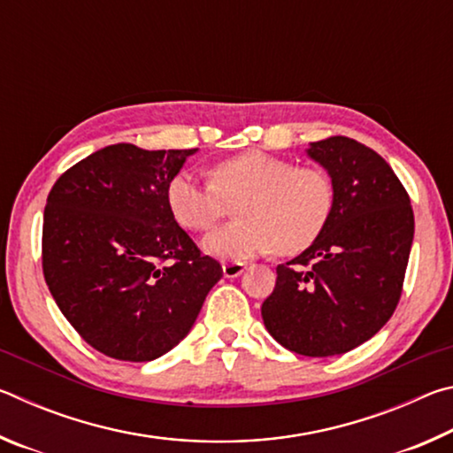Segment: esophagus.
Masks as SVG:
<instances>
[{
    "label": "esophagus",
    "mask_w": 453,
    "mask_h": 453,
    "mask_svg": "<svg viewBox=\"0 0 453 453\" xmlns=\"http://www.w3.org/2000/svg\"><path fill=\"white\" fill-rule=\"evenodd\" d=\"M221 270H224L226 278H237V275H242L245 272V264L243 262H226L221 265Z\"/></svg>",
    "instance_id": "1"
}]
</instances>
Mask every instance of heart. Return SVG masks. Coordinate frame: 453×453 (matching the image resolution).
<instances>
[{"label": "heart", "mask_w": 453, "mask_h": 453, "mask_svg": "<svg viewBox=\"0 0 453 453\" xmlns=\"http://www.w3.org/2000/svg\"><path fill=\"white\" fill-rule=\"evenodd\" d=\"M237 218L203 240L218 257H251L275 250L296 256L324 232L334 208V186L319 167H296L264 151H245L219 162L211 181L181 172L167 186V205L180 226L210 232L240 202Z\"/></svg>", "instance_id": "obj_1"}]
</instances>
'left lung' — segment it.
<instances>
[{
  "instance_id": "8db88e82",
  "label": "left lung",
  "mask_w": 453,
  "mask_h": 453,
  "mask_svg": "<svg viewBox=\"0 0 453 453\" xmlns=\"http://www.w3.org/2000/svg\"><path fill=\"white\" fill-rule=\"evenodd\" d=\"M308 157L327 172L334 208L324 232L278 265L262 305L283 348L329 357L362 346L392 318L413 242L410 196L380 153L343 135L311 142Z\"/></svg>"
}]
</instances>
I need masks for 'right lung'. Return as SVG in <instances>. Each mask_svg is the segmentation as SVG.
<instances>
[{
	"label": "right lung",
	"instance_id": "right-lung-1",
	"mask_svg": "<svg viewBox=\"0 0 453 453\" xmlns=\"http://www.w3.org/2000/svg\"><path fill=\"white\" fill-rule=\"evenodd\" d=\"M197 150H97L56 181L43 211V275L91 348L151 362L189 334L221 265L202 256L167 205Z\"/></svg>",
	"mask_w": 453,
	"mask_h": 453
}]
</instances>
